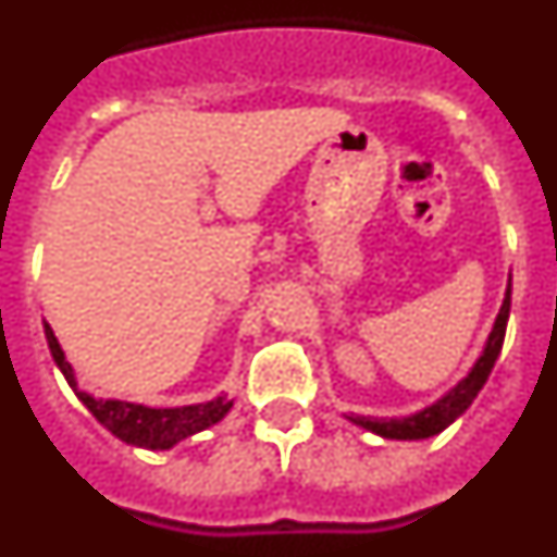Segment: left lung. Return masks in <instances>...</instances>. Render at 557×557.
<instances>
[{
  "instance_id": "obj_1",
  "label": "left lung",
  "mask_w": 557,
  "mask_h": 557,
  "mask_svg": "<svg viewBox=\"0 0 557 557\" xmlns=\"http://www.w3.org/2000/svg\"><path fill=\"white\" fill-rule=\"evenodd\" d=\"M510 318V278L508 287H505V298H502V307L496 312V321L491 326L488 339L482 346L480 357L474 359V366L469 368V373L462 379H457L455 385L444 393L441 398H435L432 405L421 407V410L410 412V416H396V418H376V416H357V412H348V421L362 430L373 432L379 437H387V441H424V437L437 435L444 432L446 426H451L462 412L469 410L471 401L476 398V393L482 391V385L488 382L491 371H494V362L502 351V339H505V329H508Z\"/></svg>"
}]
</instances>
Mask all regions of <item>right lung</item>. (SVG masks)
Masks as SVG:
<instances>
[{"label":"right lung","mask_w":557,"mask_h":557,"mask_svg":"<svg viewBox=\"0 0 557 557\" xmlns=\"http://www.w3.org/2000/svg\"><path fill=\"white\" fill-rule=\"evenodd\" d=\"M44 334H47L49 354L55 359L58 371L63 373V379H66L69 387L75 391V396L81 398L83 407H86L113 437H120L122 444L127 446H139V449L150 451L172 449V446L186 441V437L198 435V432L209 430V426H214L218 421H223V418L228 416L231 407H234V398H231L228 393L211 398V401H203V405L184 407H147L136 405V401H125V398H100L77 385L75 368H72V362L66 359L55 332H52V326H49L47 321H44Z\"/></svg>","instance_id":"right-lung-1"}]
</instances>
